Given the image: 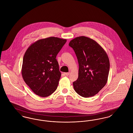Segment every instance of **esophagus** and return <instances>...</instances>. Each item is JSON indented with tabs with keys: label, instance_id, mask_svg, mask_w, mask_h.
Returning a JSON list of instances; mask_svg holds the SVG:
<instances>
[{
	"label": "esophagus",
	"instance_id": "obj_1",
	"mask_svg": "<svg viewBox=\"0 0 133 133\" xmlns=\"http://www.w3.org/2000/svg\"><path fill=\"white\" fill-rule=\"evenodd\" d=\"M69 72H66V73H64V74H65V75H66V76H68V75H69Z\"/></svg>",
	"mask_w": 133,
	"mask_h": 133
}]
</instances>
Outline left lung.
Segmentation results:
<instances>
[{
  "label": "left lung",
  "mask_w": 133,
  "mask_h": 133,
  "mask_svg": "<svg viewBox=\"0 0 133 133\" xmlns=\"http://www.w3.org/2000/svg\"><path fill=\"white\" fill-rule=\"evenodd\" d=\"M79 63L78 78L73 83L76 93L85 98L94 96L107 82L110 62L105 51L93 39L80 36L70 41Z\"/></svg>",
  "instance_id": "8db88e82"
}]
</instances>
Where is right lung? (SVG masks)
I'll use <instances>...</instances> for the list:
<instances>
[{
	"instance_id": "right-lung-1",
	"label": "right lung",
	"mask_w": 133,
	"mask_h": 133,
	"mask_svg": "<svg viewBox=\"0 0 133 133\" xmlns=\"http://www.w3.org/2000/svg\"><path fill=\"white\" fill-rule=\"evenodd\" d=\"M67 40L50 37L32 44L24 54L23 79L37 95L46 97L56 90L61 75L56 59Z\"/></svg>"
}]
</instances>
